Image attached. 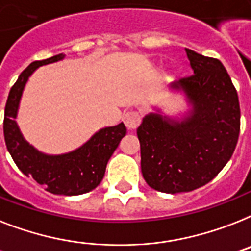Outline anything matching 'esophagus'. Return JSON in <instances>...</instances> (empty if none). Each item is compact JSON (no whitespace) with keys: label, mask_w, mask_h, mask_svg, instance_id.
<instances>
[{"label":"esophagus","mask_w":251,"mask_h":251,"mask_svg":"<svg viewBox=\"0 0 251 251\" xmlns=\"http://www.w3.org/2000/svg\"><path fill=\"white\" fill-rule=\"evenodd\" d=\"M142 121V115L138 111H129L124 115V122L127 129H136Z\"/></svg>","instance_id":"1"}]
</instances>
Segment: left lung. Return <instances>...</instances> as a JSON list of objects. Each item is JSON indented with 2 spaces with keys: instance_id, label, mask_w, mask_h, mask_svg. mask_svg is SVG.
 <instances>
[{
  "instance_id": "8db88e82",
  "label": "left lung",
  "mask_w": 251,
  "mask_h": 251,
  "mask_svg": "<svg viewBox=\"0 0 251 251\" xmlns=\"http://www.w3.org/2000/svg\"><path fill=\"white\" fill-rule=\"evenodd\" d=\"M192 72L180 77L193 104L183 122L148 115L136 130L142 174L151 188L189 192L219 174L232 157L240 134L237 91L218 59L185 49Z\"/></svg>"
}]
</instances>
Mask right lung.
<instances>
[{
	"instance_id": "1",
	"label": "right lung",
	"mask_w": 251,
	"mask_h": 251,
	"mask_svg": "<svg viewBox=\"0 0 251 251\" xmlns=\"http://www.w3.org/2000/svg\"><path fill=\"white\" fill-rule=\"evenodd\" d=\"M63 56L64 55L59 54L44 60H36L20 73L6 101L3 135L7 151L24 175L32 176L36 182L45 185L48 192L75 196L90 192L99 185L104 176L108 160L119 147L122 136H125L126 126L121 122L112 127L101 129L81 148L62 156H46L26 143L15 122L25 82L34 69L58 62Z\"/></svg>"
}]
</instances>
